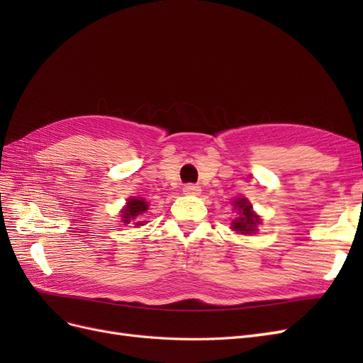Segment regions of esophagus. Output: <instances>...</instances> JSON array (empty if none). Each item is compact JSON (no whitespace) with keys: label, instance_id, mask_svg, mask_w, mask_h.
Listing matches in <instances>:
<instances>
[{"label":"esophagus","instance_id":"obj_1","mask_svg":"<svg viewBox=\"0 0 363 363\" xmlns=\"http://www.w3.org/2000/svg\"><path fill=\"white\" fill-rule=\"evenodd\" d=\"M183 192H184L186 195H200V194H201V188H200V186L189 183V184H184Z\"/></svg>","mask_w":363,"mask_h":363}]
</instances>
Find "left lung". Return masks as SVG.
<instances>
[{"label":"left lung","mask_w":363,"mask_h":363,"mask_svg":"<svg viewBox=\"0 0 363 363\" xmlns=\"http://www.w3.org/2000/svg\"><path fill=\"white\" fill-rule=\"evenodd\" d=\"M235 208L239 211V218L233 219L232 228L242 235H250L252 232H256V225L260 224V219L257 218V215L252 213L251 204L245 199H238L235 201Z\"/></svg>","instance_id":"obj_1"}]
</instances>
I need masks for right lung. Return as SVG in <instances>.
Listing matches in <instances>:
<instances>
[{
  "mask_svg": "<svg viewBox=\"0 0 363 363\" xmlns=\"http://www.w3.org/2000/svg\"><path fill=\"white\" fill-rule=\"evenodd\" d=\"M148 211V204L144 200H138V199H130L127 203V207L123 212V223L128 224L130 221H135L142 213H145ZM136 225H142L140 221L136 223Z\"/></svg>",
  "mask_w": 363,
  "mask_h": 363,
  "instance_id": "obj_1",
  "label": "right lung"
}]
</instances>
